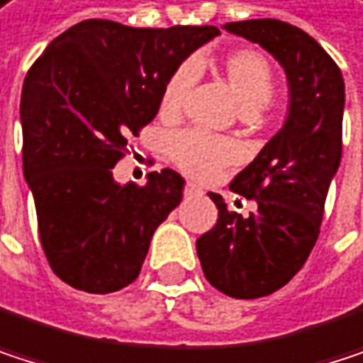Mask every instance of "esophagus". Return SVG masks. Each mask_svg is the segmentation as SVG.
<instances>
[{"label": "esophagus", "mask_w": 363, "mask_h": 363, "mask_svg": "<svg viewBox=\"0 0 363 363\" xmlns=\"http://www.w3.org/2000/svg\"><path fill=\"white\" fill-rule=\"evenodd\" d=\"M201 192H203V190H201L199 186L190 184V182H188V184L184 186V194H186V196H194V194H201Z\"/></svg>", "instance_id": "1"}]
</instances>
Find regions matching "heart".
I'll use <instances>...</instances> for the list:
<instances>
[{
	"label": "heart",
	"instance_id": "heart-1",
	"mask_svg": "<svg viewBox=\"0 0 363 363\" xmlns=\"http://www.w3.org/2000/svg\"><path fill=\"white\" fill-rule=\"evenodd\" d=\"M201 67V61H186L171 74L160 94L162 118L173 120L184 111L188 94L199 80ZM220 69L247 113H256L271 103L274 76L269 61L260 52L237 48L222 59ZM169 154L184 173L196 179H211L237 160L239 150L228 139L213 137L203 130H182L171 137Z\"/></svg>",
	"mask_w": 363,
	"mask_h": 363
}]
</instances>
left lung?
<instances>
[{
    "label": "left lung",
    "instance_id": "1",
    "mask_svg": "<svg viewBox=\"0 0 363 363\" xmlns=\"http://www.w3.org/2000/svg\"><path fill=\"white\" fill-rule=\"evenodd\" d=\"M224 29L269 50L289 84L283 128L230 184L258 209L243 218L209 192L218 222L196 241L207 281L226 296L252 300L283 287L319 237L342 154L345 82L332 57L289 23L258 18L226 23Z\"/></svg>",
    "mask_w": 363,
    "mask_h": 363
}]
</instances>
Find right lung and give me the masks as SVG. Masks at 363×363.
<instances>
[{"mask_svg": "<svg viewBox=\"0 0 363 363\" xmlns=\"http://www.w3.org/2000/svg\"><path fill=\"white\" fill-rule=\"evenodd\" d=\"M218 27L139 29L89 18L48 44L21 94L23 171L55 274L89 294L133 283L154 230L182 203L184 177L152 171L120 186L111 169L154 120L171 74Z\"/></svg>", "mask_w": 363, "mask_h": 363, "instance_id": "obj_1", "label": "right lung"}]
</instances>
